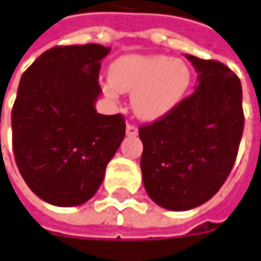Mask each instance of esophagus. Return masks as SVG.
I'll use <instances>...</instances> for the list:
<instances>
[{"instance_id":"1","label":"esophagus","mask_w":261,"mask_h":261,"mask_svg":"<svg viewBox=\"0 0 261 261\" xmlns=\"http://www.w3.org/2000/svg\"><path fill=\"white\" fill-rule=\"evenodd\" d=\"M125 134L130 136V137H136L138 134L137 127H136V125H131V124H127V127H125Z\"/></svg>"}]
</instances>
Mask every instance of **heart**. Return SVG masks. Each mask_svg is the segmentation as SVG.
<instances>
[{"label":"heart","mask_w":261,"mask_h":261,"mask_svg":"<svg viewBox=\"0 0 261 261\" xmlns=\"http://www.w3.org/2000/svg\"><path fill=\"white\" fill-rule=\"evenodd\" d=\"M106 97L117 100L118 93H131V107L144 121L164 118L180 106L191 84V70L182 60L167 56L120 57L108 71Z\"/></svg>","instance_id":"obj_1"}]
</instances>
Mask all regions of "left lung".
Masks as SVG:
<instances>
[{"label": "left lung", "mask_w": 261, "mask_h": 261, "mask_svg": "<svg viewBox=\"0 0 261 261\" xmlns=\"http://www.w3.org/2000/svg\"><path fill=\"white\" fill-rule=\"evenodd\" d=\"M197 72L196 91L164 118L140 127L147 194L171 212L204 204L234 166L243 136L240 80L224 64L186 54Z\"/></svg>", "instance_id": "obj_1"}]
</instances>
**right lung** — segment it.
I'll return each instance as SVG.
<instances>
[{
    "label": "right lung",
    "mask_w": 261,
    "mask_h": 261,
    "mask_svg": "<svg viewBox=\"0 0 261 261\" xmlns=\"http://www.w3.org/2000/svg\"><path fill=\"white\" fill-rule=\"evenodd\" d=\"M100 44L54 47L22 74L11 114L15 163L34 194L57 207L88 201L125 136L121 114L97 113Z\"/></svg>",
    "instance_id": "right-lung-1"
}]
</instances>
